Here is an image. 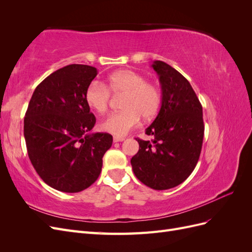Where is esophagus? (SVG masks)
<instances>
[{
  "instance_id": "1",
  "label": "esophagus",
  "mask_w": 252,
  "mask_h": 252,
  "mask_svg": "<svg viewBox=\"0 0 252 252\" xmlns=\"http://www.w3.org/2000/svg\"><path fill=\"white\" fill-rule=\"evenodd\" d=\"M123 141H125V138H123V136H113V142L114 143L123 142Z\"/></svg>"
}]
</instances>
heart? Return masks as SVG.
Segmentation results:
<instances>
[{
  "mask_svg": "<svg viewBox=\"0 0 252 252\" xmlns=\"http://www.w3.org/2000/svg\"><path fill=\"white\" fill-rule=\"evenodd\" d=\"M109 91L123 93L121 111L103 120L100 128L114 135H125L140 124L141 117L150 120L161 106V91L155 83L145 81L139 72L129 69L118 70L109 74L101 84L93 81L87 86L84 98L88 107L98 114L108 110Z\"/></svg>",
  "mask_w": 252,
  "mask_h": 252,
  "instance_id": "b5f03b06",
  "label": "heart"
}]
</instances>
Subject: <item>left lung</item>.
Here are the masks:
<instances>
[{"instance_id":"1","label":"left lung","mask_w":252,"mask_h":252,"mask_svg":"<svg viewBox=\"0 0 252 252\" xmlns=\"http://www.w3.org/2000/svg\"><path fill=\"white\" fill-rule=\"evenodd\" d=\"M151 67L161 84V109L146 129L152 140H136L140 148L130 162L143 184L166 190L184 182L199 161L203 109L190 83L178 70L162 61H155Z\"/></svg>"}]
</instances>
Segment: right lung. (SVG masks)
Returning a JSON list of instances; mask_svg holds the SVG:
<instances>
[{"mask_svg":"<svg viewBox=\"0 0 252 252\" xmlns=\"http://www.w3.org/2000/svg\"><path fill=\"white\" fill-rule=\"evenodd\" d=\"M95 67L67 65L42 81L24 118L28 157L50 187L80 192L98 178L103 157L112 145L109 133H93L95 117L84 94L96 77Z\"/></svg>","mask_w":252,"mask_h":252,"instance_id":"add662e5","label":"right lung"}]
</instances>
